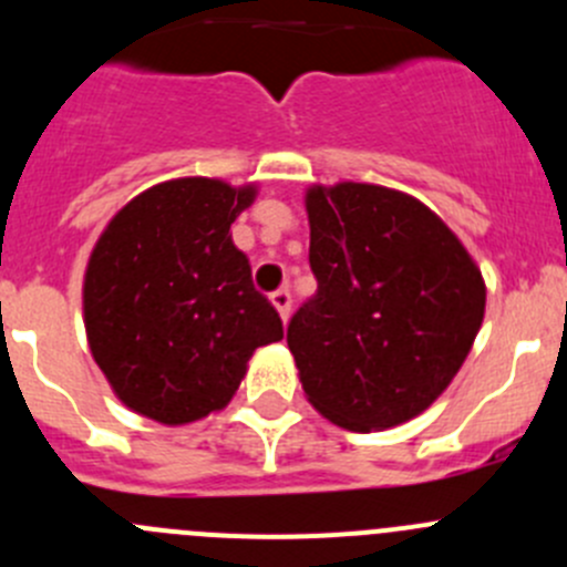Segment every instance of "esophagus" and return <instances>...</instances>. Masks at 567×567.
<instances>
[{"label":"esophagus","instance_id":"34e87169","mask_svg":"<svg viewBox=\"0 0 567 567\" xmlns=\"http://www.w3.org/2000/svg\"><path fill=\"white\" fill-rule=\"evenodd\" d=\"M271 305L277 307V312H279V316H282V320H288L290 305H293V296H290V290H274V293H271Z\"/></svg>","mask_w":567,"mask_h":567}]
</instances>
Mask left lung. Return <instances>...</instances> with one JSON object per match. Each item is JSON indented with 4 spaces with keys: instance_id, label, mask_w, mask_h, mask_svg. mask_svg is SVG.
<instances>
[{
    "instance_id": "8db88e82",
    "label": "left lung",
    "mask_w": 567,
    "mask_h": 567,
    "mask_svg": "<svg viewBox=\"0 0 567 567\" xmlns=\"http://www.w3.org/2000/svg\"><path fill=\"white\" fill-rule=\"evenodd\" d=\"M318 293L288 323L307 398L348 431L400 425L458 373L485 312L483 274L420 199L370 183L307 192Z\"/></svg>"
}]
</instances>
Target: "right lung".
<instances>
[{"label":"right lung","instance_id":"add662e5","mask_svg":"<svg viewBox=\"0 0 567 567\" xmlns=\"http://www.w3.org/2000/svg\"><path fill=\"white\" fill-rule=\"evenodd\" d=\"M255 199L210 177L158 183L104 230L84 274L90 351L128 409L183 425L230 403L282 320L230 225Z\"/></svg>","mask_w":567,"mask_h":567}]
</instances>
